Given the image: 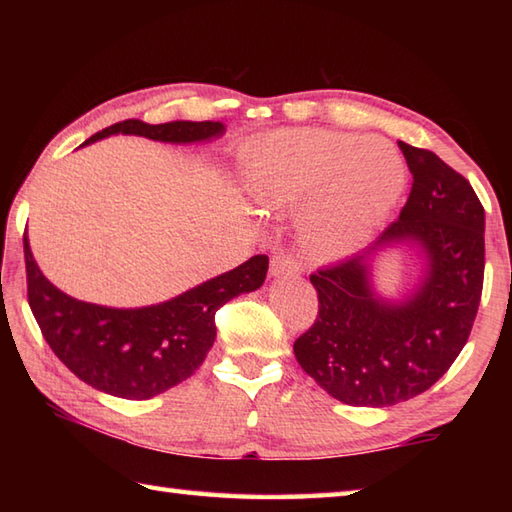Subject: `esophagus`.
Wrapping results in <instances>:
<instances>
[{"label":"esophagus","instance_id":"esophagus-1","mask_svg":"<svg viewBox=\"0 0 512 512\" xmlns=\"http://www.w3.org/2000/svg\"><path fill=\"white\" fill-rule=\"evenodd\" d=\"M299 273H301V264L297 262V257L277 253L273 259H270V275L273 277H297Z\"/></svg>","mask_w":512,"mask_h":512}]
</instances>
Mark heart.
Masks as SVG:
<instances>
[{"label":"heart","instance_id":"1","mask_svg":"<svg viewBox=\"0 0 512 512\" xmlns=\"http://www.w3.org/2000/svg\"><path fill=\"white\" fill-rule=\"evenodd\" d=\"M405 184V160L385 138L288 129L257 145L246 189L266 211L306 201L301 226L308 242L345 255L378 231Z\"/></svg>","mask_w":512,"mask_h":512}]
</instances>
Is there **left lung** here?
<instances>
[{"label": "left lung", "instance_id": "obj_1", "mask_svg": "<svg viewBox=\"0 0 512 512\" xmlns=\"http://www.w3.org/2000/svg\"><path fill=\"white\" fill-rule=\"evenodd\" d=\"M413 176L407 204L365 253L310 275L319 314L295 341L303 372L352 407H389L427 391L469 341L484 284V206L429 149L398 143ZM421 248L425 273L402 302L377 297L368 259Z\"/></svg>", "mask_w": 512, "mask_h": 512}]
</instances>
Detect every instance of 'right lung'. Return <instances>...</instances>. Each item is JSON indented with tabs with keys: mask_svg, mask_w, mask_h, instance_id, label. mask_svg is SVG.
<instances>
[{
	"mask_svg": "<svg viewBox=\"0 0 512 512\" xmlns=\"http://www.w3.org/2000/svg\"><path fill=\"white\" fill-rule=\"evenodd\" d=\"M112 134L145 136L160 143H202L220 138V121L149 125L136 118L94 134L83 145ZM28 303L43 339L83 383L129 400L154 398L187 380L215 341V312L226 301L264 284L268 257L255 255L228 273L147 308H107L65 295L43 277L24 237Z\"/></svg>",
	"mask_w": 512,
	"mask_h": 512,
	"instance_id": "add662e5",
	"label": "right lung"
}]
</instances>
